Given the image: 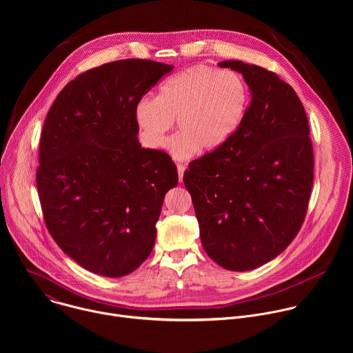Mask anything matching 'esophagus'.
I'll return each mask as SVG.
<instances>
[{"label":"esophagus","instance_id":"34e87169","mask_svg":"<svg viewBox=\"0 0 353 353\" xmlns=\"http://www.w3.org/2000/svg\"><path fill=\"white\" fill-rule=\"evenodd\" d=\"M184 170H185V166H184L183 163H179V165H177V172H179V180H180V181H183Z\"/></svg>","mask_w":353,"mask_h":353}]
</instances>
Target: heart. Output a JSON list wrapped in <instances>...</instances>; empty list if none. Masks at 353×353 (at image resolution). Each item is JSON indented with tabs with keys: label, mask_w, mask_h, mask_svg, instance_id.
I'll use <instances>...</instances> for the list:
<instances>
[{
	"label": "heart",
	"mask_w": 353,
	"mask_h": 353,
	"mask_svg": "<svg viewBox=\"0 0 353 353\" xmlns=\"http://www.w3.org/2000/svg\"><path fill=\"white\" fill-rule=\"evenodd\" d=\"M250 102V88L233 70L199 64L165 79L158 96H143L134 108L141 141L152 149L163 145L174 120L180 130L166 146L176 159L199 149L212 152L240 127Z\"/></svg>",
	"instance_id": "obj_1"
}]
</instances>
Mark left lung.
I'll list each match as a JSON object with an SVG mask.
<instances>
[{
	"instance_id": "8db88e82",
	"label": "left lung",
	"mask_w": 353,
	"mask_h": 353,
	"mask_svg": "<svg viewBox=\"0 0 353 353\" xmlns=\"http://www.w3.org/2000/svg\"><path fill=\"white\" fill-rule=\"evenodd\" d=\"M243 75L251 102L234 135L188 165L191 194L207 254L229 271L271 261L305 222L314 177L303 105L275 72L243 61L219 63Z\"/></svg>"
}]
</instances>
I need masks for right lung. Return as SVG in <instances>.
Wrapping results in <instances>:
<instances>
[{"label":"right lung","instance_id":"right-lung-1","mask_svg":"<svg viewBox=\"0 0 353 353\" xmlns=\"http://www.w3.org/2000/svg\"><path fill=\"white\" fill-rule=\"evenodd\" d=\"M172 70L139 59L88 70L44 120L36 170L43 219L64 253L93 274L124 276L154 248L179 174L163 150L141 148L134 108Z\"/></svg>","mask_w":353,"mask_h":353}]
</instances>
